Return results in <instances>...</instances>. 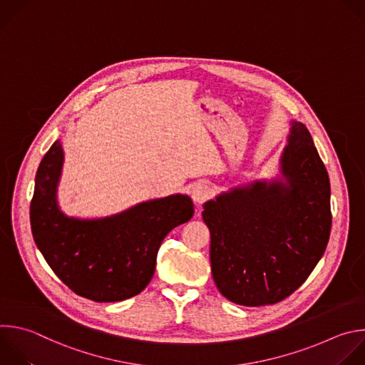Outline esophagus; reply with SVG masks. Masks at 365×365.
I'll return each instance as SVG.
<instances>
[{"label":"esophagus","mask_w":365,"mask_h":365,"mask_svg":"<svg viewBox=\"0 0 365 365\" xmlns=\"http://www.w3.org/2000/svg\"><path fill=\"white\" fill-rule=\"evenodd\" d=\"M210 196V187L206 183H197L192 190V197L196 203H202Z\"/></svg>","instance_id":"obj_1"}]
</instances>
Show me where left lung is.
Returning a JSON list of instances; mask_svg holds the SVG:
<instances>
[{"label":"left lung","instance_id":"1","mask_svg":"<svg viewBox=\"0 0 365 365\" xmlns=\"http://www.w3.org/2000/svg\"><path fill=\"white\" fill-rule=\"evenodd\" d=\"M281 178L255 180L203 205L213 281L229 301L261 307L297 291L322 258L331 187L312 138L292 121Z\"/></svg>","mask_w":365,"mask_h":365}]
</instances>
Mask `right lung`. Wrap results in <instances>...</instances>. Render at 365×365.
<instances>
[{
  "mask_svg": "<svg viewBox=\"0 0 365 365\" xmlns=\"http://www.w3.org/2000/svg\"><path fill=\"white\" fill-rule=\"evenodd\" d=\"M63 158L56 140L36 175L30 222L37 248L80 297L117 302L140 294L155 274L165 236L193 216L192 199L178 193L101 219L68 217L57 205Z\"/></svg>",
  "mask_w": 365,
  "mask_h": 365,
  "instance_id": "obj_1",
  "label": "right lung"
}]
</instances>
